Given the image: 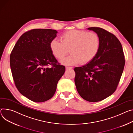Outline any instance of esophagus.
<instances>
[{"label":"esophagus","instance_id":"34e87169","mask_svg":"<svg viewBox=\"0 0 133 133\" xmlns=\"http://www.w3.org/2000/svg\"><path fill=\"white\" fill-rule=\"evenodd\" d=\"M73 68V67H66V70H68V69H72Z\"/></svg>","mask_w":133,"mask_h":133}]
</instances>
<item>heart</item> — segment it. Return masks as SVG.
<instances>
[{"mask_svg":"<svg viewBox=\"0 0 133 133\" xmlns=\"http://www.w3.org/2000/svg\"><path fill=\"white\" fill-rule=\"evenodd\" d=\"M60 42L52 40L49 44L52 55L60 60L69 52L71 55L63 59L64 65L86 64L97 56L100 48V39L97 33L84 30H70L60 37Z\"/></svg>","mask_w":133,"mask_h":133,"instance_id":"1","label":"heart"}]
</instances>
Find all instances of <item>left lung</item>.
I'll use <instances>...</instances> for the list:
<instances>
[{"label":"left lung","mask_w":133,"mask_h":133,"mask_svg":"<svg viewBox=\"0 0 133 133\" xmlns=\"http://www.w3.org/2000/svg\"><path fill=\"white\" fill-rule=\"evenodd\" d=\"M88 29L99 36L100 50L91 62L74 68V81L81 97L95 102L108 98L116 91L125 60L122 44L114 34L100 28Z\"/></svg>","instance_id":"obj_1"}]
</instances>
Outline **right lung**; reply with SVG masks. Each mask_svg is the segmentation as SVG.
I'll return each instance as SVG.
<instances>
[{
	"mask_svg": "<svg viewBox=\"0 0 133 133\" xmlns=\"http://www.w3.org/2000/svg\"><path fill=\"white\" fill-rule=\"evenodd\" d=\"M57 33L51 29L30 30L21 36L11 52L10 65L15 86L32 101L51 99L65 71V67L58 63L50 49V42Z\"/></svg>",
	"mask_w": 133,
	"mask_h": 133,
	"instance_id": "1",
	"label": "right lung"
}]
</instances>
